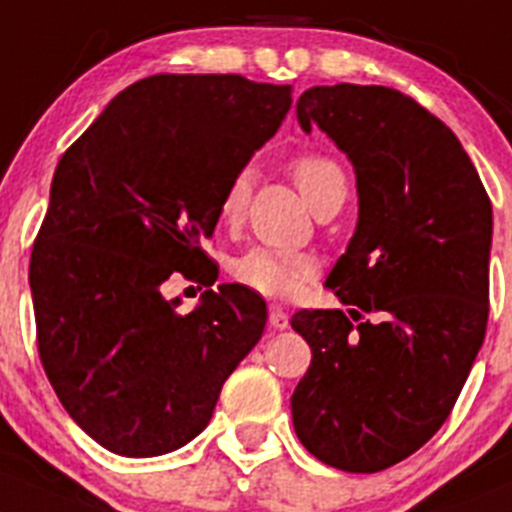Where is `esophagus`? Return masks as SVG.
<instances>
[{
  "label": "esophagus",
  "instance_id": "34e87169",
  "mask_svg": "<svg viewBox=\"0 0 512 512\" xmlns=\"http://www.w3.org/2000/svg\"><path fill=\"white\" fill-rule=\"evenodd\" d=\"M269 322L274 330H287L289 327V314L284 312V307H279V304H271L269 307Z\"/></svg>",
  "mask_w": 512,
  "mask_h": 512
}]
</instances>
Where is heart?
I'll list each match as a JSON object with an SVG mask.
<instances>
[{"label": "heart", "mask_w": 512, "mask_h": 512, "mask_svg": "<svg viewBox=\"0 0 512 512\" xmlns=\"http://www.w3.org/2000/svg\"><path fill=\"white\" fill-rule=\"evenodd\" d=\"M289 170L314 213L332 195L348 190L345 172L327 154H302L292 159ZM248 195H251V170H238L220 195L218 223L225 228H236L248 210ZM228 274L236 284L264 297H292L314 274V261L307 253L284 251L274 246H251L233 256Z\"/></svg>", "instance_id": "heart-1"}]
</instances>
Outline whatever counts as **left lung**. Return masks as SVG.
<instances>
[{
    "instance_id": "8db88e82",
    "label": "left lung",
    "mask_w": 512,
    "mask_h": 512,
    "mask_svg": "<svg viewBox=\"0 0 512 512\" xmlns=\"http://www.w3.org/2000/svg\"><path fill=\"white\" fill-rule=\"evenodd\" d=\"M297 119L350 157L360 218L327 279L350 314L292 317L312 348L294 431L330 467L381 472L437 434L482 348L490 198L452 129L396 88L314 86Z\"/></svg>"
}]
</instances>
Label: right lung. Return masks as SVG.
<instances>
[{
    "label": "right lung",
    "instance_id": "right-lung-1",
    "mask_svg": "<svg viewBox=\"0 0 512 512\" xmlns=\"http://www.w3.org/2000/svg\"><path fill=\"white\" fill-rule=\"evenodd\" d=\"M289 109L292 86L149 75L60 157L30 256L37 353L65 411L109 452L157 457L198 437L264 335L251 289H208L180 314L162 284L218 279L200 243L220 195Z\"/></svg>",
    "mask_w": 512,
    "mask_h": 512
}]
</instances>
